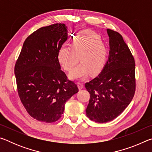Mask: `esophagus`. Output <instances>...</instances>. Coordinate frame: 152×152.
Listing matches in <instances>:
<instances>
[{
  "label": "esophagus",
  "mask_w": 152,
  "mask_h": 152,
  "mask_svg": "<svg viewBox=\"0 0 152 152\" xmlns=\"http://www.w3.org/2000/svg\"><path fill=\"white\" fill-rule=\"evenodd\" d=\"M84 86V84L82 83V82H78V87L79 90H82V88H83Z\"/></svg>",
  "instance_id": "obj_1"
}]
</instances>
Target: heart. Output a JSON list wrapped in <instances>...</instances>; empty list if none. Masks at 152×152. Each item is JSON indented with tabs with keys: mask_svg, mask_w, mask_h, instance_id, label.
<instances>
[{
	"mask_svg": "<svg viewBox=\"0 0 152 152\" xmlns=\"http://www.w3.org/2000/svg\"><path fill=\"white\" fill-rule=\"evenodd\" d=\"M107 56L106 45L99 35L91 30L77 33L71 47L64 46L58 53L59 62L67 71H71L78 60L81 62L70 73V78L74 80L84 79L89 72H99L104 65Z\"/></svg>",
	"mask_w": 152,
	"mask_h": 152,
	"instance_id": "b5f03b06",
	"label": "heart"
}]
</instances>
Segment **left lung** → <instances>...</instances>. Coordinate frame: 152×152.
I'll use <instances>...</instances> for the list:
<instances>
[{
    "label": "left lung",
    "instance_id": "1",
    "mask_svg": "<svg viewBox=\"0 0 152 152\" xmlns=\"http://www.w3.org/2000/svg\"><path fill=\"white\" fill-rule=\"evenodd\" d=\"M109 37L108 60L99 75L85 84L91 94L86 114L96 123L117 117L132 101L135 91V60L121 35L107 29Z\"/></svg>",
    "mask_w": 152,
    "mask_h": 152
}]
</instances>
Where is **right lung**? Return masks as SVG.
Segmentation results:
<instances>
[{"label":"right lung","instance_id":"obj_1","mask_svg":"<svg viewBox=\"0 0 152 152\" xmlns=\"http://www.w3.org/2000/svg\"><path fill=\"white\" fill-rule=\"evenodd\" d=\"M68 39L67 27L56 23L39 28L23 45L15 74L20 101L36 120L53 123L61 117L66 102L78 92L61 70L58 53Z\"/></svg>","mask_w":152,"mask_h":152}]
</instances>
